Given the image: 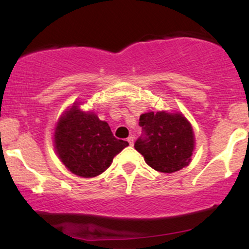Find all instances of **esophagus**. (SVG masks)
Instances as JSON below:
<instances>
[{
    "instance_id": "obj_1",
    "label": "esophagus",
    "mask_w": 249,
    "mask_h": 249,
    "mask_svg": "<svg viewBox=\"0 0 249 249\" xmlns=\"http://www.w3.org/2000/svg\"><path fill=\"white\" fill-rule=\"evenodd\" d=\"M127 142H128V144H130V145H133L134 138H133V137H128V138H127Z\"/></svg>"
}]
</instances>
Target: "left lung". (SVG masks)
Instances as JSON below:
<instances>
[{
    "label": "left lung",
    "instance_id": "left-lung-1",
    "mask_svg": "<svg viewBox=\"0 0 249 249\" xmlns=\"http://www.w3.org/2000/svg\"><path fill=\"white\" fill-rule=\"evenodd\" d=\"M142 134L134 148L156 171L173 173L188 165L194 150V131L181 114L166 111L140 116Z\"/></svg>",
    "mask_w": 249,
    "mask_h": 249
}]
</instances>
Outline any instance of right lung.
Instances as JSON below:
<instances>
[{
  "label": "right lung",
  "instance_id": "1",
  "mask_svg": "<svg viewBox=\"0 0 249 249\" xmlns=\"http://www.w3.org/2000/svg\"><path fill=\"white\" fill-rule=\"evenodd\" d=\"M128 142L114 137L108 123L93 112L72 106L58 122L54 133L55 151L71 173L93 178L110 166L112 158Z\"/></svg>",
  "mask_w": 249,
  "mask_h": 249
}]
</instances>
